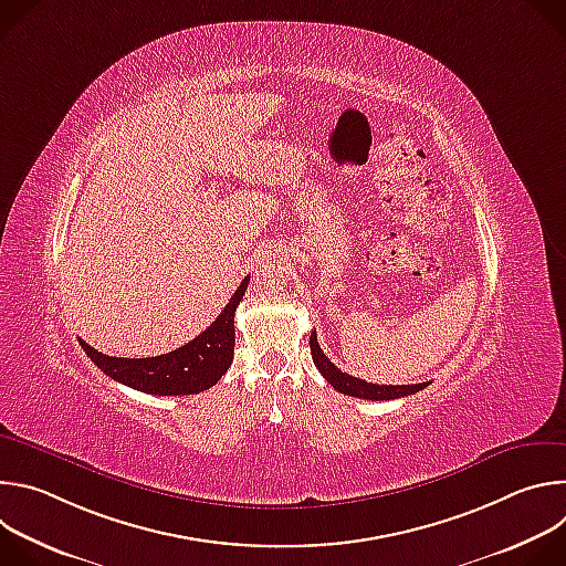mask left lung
<instances>
[{
    "instance_id": "8db88e82",
    "label": "left lung",
    "mask_w": 566,
    "mask_h": 566,
    "mask_svg": "<svg viewBox=\"0 0 566 566\" xmlns=\"http://www.w3.org/2000/svg\"><path fill=\"white\" fill-rule=\"evenodd\" d=\"M311 345V356L315 367L319 369V374L327 378V382L334 385V389L347 394V396H356V398H367V400H391V398H400V396H410L417 394L421 389H426L430 382H419V385H376V382H365L363 378H354L345 371H340L327 356L325 352L319 349L317 345V336L315 332L308 338Z\"/></svg>"
}]
</instances>
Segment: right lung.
I'll return each mask as SVG.
<instances>
[{"label":"right lung","mask_w":566,"mask_h":566,"mask_svg":"<svg viewBox=\"0 0 566 566\" xmlns=\"http://www.w3.org/2000/svg\"><path fill=\"white\" fill-rule=\"evenodd\" d=\"M251 277L239 284L221 315L212 325L188 345L151 358H116L101 354L80 338V347L94 360V365L109 378L134 387L145 394L184 396L199 394L217 385L228 371L234 352V311L244 297Z\"/></svg>","instance_id":"obj_1"}]
</instances>
